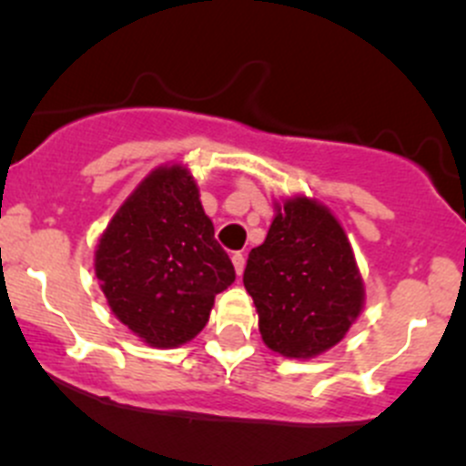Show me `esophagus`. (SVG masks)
I'll return each mask as SVG.
<instances>
[{
  "label": "esophagus",
  "mask_w": 466,
  "mask_h": 466,
  "mask_svg": "<svg viewBox=\"0 0 466 466\" xmlns=\"http://www.w3.org/2000/svg\"><path fill=\"white\" fill-rule=\"evenodd\" d=\"M233 267H235V273H238V276H242V271H244V265H247V260H244V256L242 253H233Z\"/></svg>",
  "instance_id": "esophagus-1"
}]
</instances>
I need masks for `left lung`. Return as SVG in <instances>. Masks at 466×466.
<instances>
[{
  "mask_svg": "<svg viewBox=\"0 0 466 466\" xmlns=\"http://www.w3.org/2000/svg\"><path fill=\"white\" fill-rule=\"evenodd\" d=\"M244 287L267 348L299 361L340 343L366 303L348 233L328 206L307 195L273 201V222L248 253Z\"/></svg>",
  "mask_w": 466,
  "mask_h": 466,
  "instance_id": "8db88e82",
  "label": "left lung"
}]
</instances>
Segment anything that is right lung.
<instances>
[{
	"label": "right lung",
	"instance_id": "add662e5",
	"mask_svg": "<svg viewBox=\"0 0 466 466\" xmlns=\"http://www.w3.org/2000/svg\"><path fill=\"white\" fill-rule=\"evenodd\" d=\"M94 271L112 314L150 348H181L206 328L235 268L188 163L143 177L100 233Z\"/></svg>",
	"mask_w": 466,
	"mask_h": 466
}]
</instances>
